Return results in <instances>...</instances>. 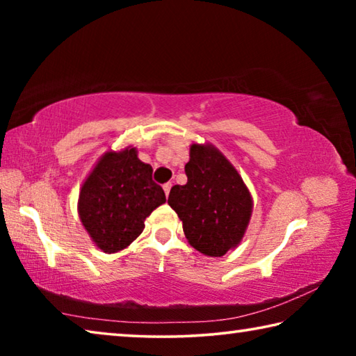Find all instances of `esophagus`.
Returning <instances> with one entry per match:
<instances>
[{
    "mask_svg": "<svg viewBox=\"0 0 356 356\" xmlns=\"http://www.w3.org/2000/svg\"><path fill=\"white\" fill-rule=\"evenodd\" d=\"M171 186H172V184H171V182H168V184H165V185H163V190H165V195H166V196L170 195V190H171Z\"/></svg>",
    "mask_w": 356,
    "mask_h": 356,
    "instance_id": "1",
    "label": "esophagus"
}]
</instances>
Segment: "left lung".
Returning a JSON list of instances; mask_svg holds the SVG:
<instances>
[{"mask_svg":"<svg viewBox=\"0 0 356 356\" xmlns=\"http://www.w3.org/2000/svg\"><path fill=\"white\" fill-rule=\"evenodd\" d=\"M188 180L174 185L168 204L184 225L193 248L210 257L225 256L242 242L252 212L243 179L212 144H191L185 165Z\"/></svg>","mask_w":356,"mask_h":356,"instance_id":"obj_1","label":"left lung"}]
</instances>
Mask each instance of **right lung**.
<instances>
[{
    "instance_id": "obj_1",
    "label": "right lung",
    "mask_w": 356,
    "mask_h": 356,
    "mask_svg": "<svg viewBox=\"0 0 356 356\" xmlns=\"http://www.w3.org/2000/svg\"><path fill=\"white\" fill-rule=\"evenodd\" d=\"M165 201L163 188L152 180V166L129 146L100 156L81 185L78 215L95 246L111 254L127 248Z\"/></svg>"
}]
</instances>
